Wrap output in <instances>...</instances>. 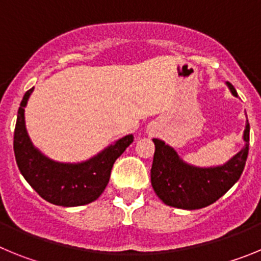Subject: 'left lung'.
Segmentation results:
<instances>
[{"label": "left lung", "instance_id": "obj_1", "mask_svg": "<svg viewBox=\"0 0 261 261\" xmlns=\"http://www.w3.org/2000/svg\"><path fill=\"white\" fill-rule=\"evenodd\" d=\"M234 96L237 90L226 82ZM244 147L229 162L217 167H195L179 158L176 151L165 142L153 138L155 145L151 186L156 196L166 205L180 209H200L213 204L222 197L239 180L246 166L250 146V124L244 129Z\"/></svg>", "mask_w": 261, "mask_h": 261}]
</instances>
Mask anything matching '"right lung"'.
<instances>
[{"label":"right lung","instance_id":"add662e5","mask_svg":"<svg viewBox=\"0 0 261 261\" xmlns=\"http://www.w3.org/2000/svg\"><path fill=\"white\" fill-rule=\"evenodd\" d=\"M32 89L23 96L14 130V154L20 174L44 200L60 206H80L95 201L106 190L115 161L133 142V135L120 138L98 155L82 163L55 162L32 145L26 130L24 107Z\"/></svg>","mask_w":261,"mask_h":261}]
</instances>
